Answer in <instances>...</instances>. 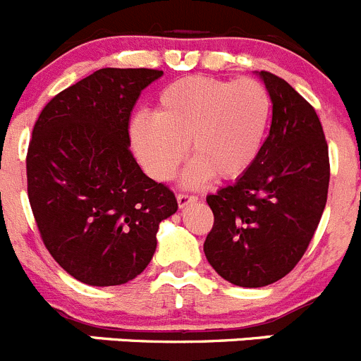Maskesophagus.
Returning a JSON list of instances; mask_svg holds the SVG:
<instances>
[{
	"mask_svg": "<svg viewBox=\"0 0 361 361\" xmlns=\"http://www.w3.org/2000/svg\"><path fill=\"white\" fill-rule=\"evenodd\" d=\"M176 201H178V207L185 208V207H188L190 203H196L197 197L196 196H188V194H178Z\"/></svg>",
	"mask_w": 361,
	"mask_h": 361,
	"instance_id": "1",
	"label": "esophagus"
}]
</instances>
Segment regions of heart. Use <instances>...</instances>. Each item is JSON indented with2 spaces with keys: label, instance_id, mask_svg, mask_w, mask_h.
<instances>
[{
  "label": "heart",
  "instance_id": "1",
  "mask_svg": "<svg viewBox=\"0 0 361 361\" xmlns=\"http://www.w3.org/2000/svg\"><path fill=\"white\" fill-rule=\"evenodd\" d=\"M271 112V96L258 80L192 74L161 89L157 112L135 114L130 144L154 181L174 176L187 143L196 158L185 171V185L200 187L214 174L235 180L257 161Z\"/></svg>",
  "mask_w": 361,
  "mask_h": 361
}]
</instances>
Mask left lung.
<instances>
[{"label": "left lung", "instance_id": "8db88e82", "mask_svg": "<svg viewBox=\"0 0 361 361\" xmlns=\"http://www.w3.org/2000/svg\"><path fill=\"white\" fill-rule=\"evenodd\" d=\"M258 74L272 101L271 130L247 173L207 197L214 228L203 247L221 278L247 288L298 265L329 187L328 142L313 106L276 74Z\"/></svg>", "mask_w": 361, "mask_h": 361}]
</instances>
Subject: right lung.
<instances>
[{
	"mask_svg": "<svg viewBox=\"0 0 361 361\" xmlns=\"http://www.w3.org/2000/svg\"><path fill=\"white\" fill-rule=\"evenodd\" d=\"M157 69L96 71L56 94L33 126L28 200L44 245L78 281L112 287L151 262L157 231L178 210L130 151V114Z\"/></svg>",
	"mask_w": 361,
	"mask_h": 361,
	"instance_id": "1",
	"label": "right lung"
}]
</instances>
